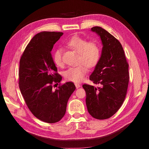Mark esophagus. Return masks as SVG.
<instances>
[{
	"mask_svg": "<svg viewBox=\"0 0 149 149\" xmlns=\"http://www.w3.org/2000/svg\"><path fill=\"white\" fill-rule=\"evenodd\" d=\"M74 85L76 88H79L81 87V85L79 84H78V83H74Z\"/></svg>",
	"mask_w": 149,
	"mask_h": 149,
	"instance_id": "obj_1",
	"label": "esophagus"
}]
</instances>
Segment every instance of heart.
<instances>
[{"instance_id": "obj_1", "label": "heart", "mask_w": 149, "mask_h": 149, "mask_svg": "<svg viewBox=\"0 0 149 149\" xmlns=\"http://www.w3.org/2000/svg\"><path fill=\"white\" fill-rule=\"evenodd\" d=\"M66 45L78 53V65L71 66L63 72L65 79L75 83L81 81L89 68L95 67L100 60L101 48L96 41H88L78 35L72 37L65 43ZM53 60L57 66H61L63 62V50L58 48L54 52Z\"/></svg>"}]
</instances>
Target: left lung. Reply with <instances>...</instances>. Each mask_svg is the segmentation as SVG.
I'll use <instances>...</instances> for the list:
<instances>
[{
    "label": "left lung",
    "mask_w": 149,
    "mask_h": 149,
    "mask_svg": "<svg viewBox=\"0 0 149 149\" xmlns=\"http://www.w3.org/2000/svg\"><path fill=\"white\" fill-rule=\"evenodd\" d=\"M91 31L100 36L102 44L100 60L89 77L100 87L84 84L83 88L90 115L97 119H106L116 114L125 100L129 81V64L118 39L100 26H94Z\"/></svg>",
    "instance_id": "1"
}]
</instances>
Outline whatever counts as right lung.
Instances as JSON below:
<instances>
[{
    "mask_svg": "<svg viewBox=\"0 0 149 149\" xmlns=\"http://www.w3.org/2000/svg\"><path fill=\"white\" fill-rule=\"evenodd\" d=\"M63 34L42 31L35 35L20 60L19 84L26 104L36 118L51 124L63 118L68 101L76 89L73 83L67 82L52 89L62 77L57 73L51 52Z\"/></svg>",
    "mask_w": 149,
    "mask_h": 149,
    "instance_id": "add662e5",
    "label": "right lung"
}]
</instances>
